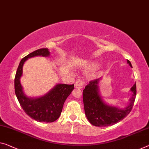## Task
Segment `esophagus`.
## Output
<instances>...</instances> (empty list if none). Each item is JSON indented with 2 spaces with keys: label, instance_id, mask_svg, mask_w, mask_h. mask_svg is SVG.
I'll return each mask as SVG.
<instances>
[{
  "label": "esophagus",
  "instance_id": "obj_1",
  "mask_svg": "<svg viewBox=\"0 0 149 149\" xmlns=\"http://www.w3.org/2000/svg\"><path fill=\"white\" fill-rule=\"evenodd\" d=\"M84 84H85V83H84L83 80L81 79H78L74 83V87L77 88H82L84 86Z\"/></svg>",
  "mask_w": 149,
  "mask_h": 149
}]
</instances>
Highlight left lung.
Listing matches in <instances>:
<instances>
[{"label": "left lung", "mask_w": 149, "mask_h": 149, "mask_svg": "<svg viewBox=\"0 0 149 149\" xmlns=\"http://www.w3.org/2000/svg\"><path fill=\"white\" fill-rule=\"evenodd\" d=\"M127 63L132 67L129 60H127ZM98 81L99 79L92 80L83 90L82 98L84 112L87 119L95 127H108L122 120L131 111L136 95V84L130 89L133 94L130 99L129 104L125 109H119L109 106L103 102L98 93Z\"/></svg>", "instance_id": "left-lung-1"}]
</instances>
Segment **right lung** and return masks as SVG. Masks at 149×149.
<instances>
[{
    "mask_svg": "<svg viewBox=\"0 0 149 149\" xmlns=\"http://www.w3.org/2000/svg\"><path fill=\"white\" fill-rule=\"evenodd\" d=\"M49 54L48 49L43 48L24 56L20 62L15 78V91L20 107L25 113L38 122L52 123L58 119L63 110L64 102L74 89L73 84H58L43 97L33 98L26 97L24 95L20 82L24 63L31 57L48 56Z\"/></svg>",
    "mask_w": 149,
    "mask_h": 149,
    "instance_id": "1",
    "label": "right lung"
}]
</instances>
